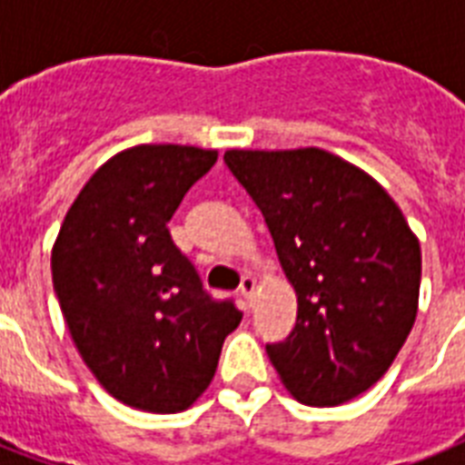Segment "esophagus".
<instances>
[{"label":"esophagus","mask_w":465,"mask_h":465,"mask_svg":"<svg viewBox=\"0 0 465 465\" xmlns=\"http://www.w3.org/2000/svg\"><path fill=\"white\" fill-rule=\"evenodd\" d=\"M254 289H257V279H254V276H242V283H240V293H242L247 301L252 298Z\"/></svg>","instance_id":"34e87169"}]
</instances>
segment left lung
Here are the masks:
<instances>
[{"instance_id":"8db88e82","label":"left lung","mask_w":465,"mask_h":465,"mask_svg":"<svg viewBox=\"0 0 465 465\" xmlns=\"http://www.w3.org/2000/svg\"><path fill=\"white\" fill-rule=\"evenodd\" d=\"M225 164L257 203L298 315L266 344L296 401L332 408L391 369L417 318L422 252L373 176L320 147L228 150Z\"/></svg>"}]
</instances>
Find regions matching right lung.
Listing matches in <instances>:
<instances>
[{
  "instance_id": "obj_1",
  "label": "right lung",
  "mask_w": 465,
  "mask_h": 465,
  "mask_svg": "<svg viewBox=\"0 0 465 465\" xmlns=\"http://www.w3.org/2000/svg\"><path fill=\"white\" fill-rule=\"evenodd\" d=\"M218 160L193 145H135L114 154L64 215L53 286L89 371L124 405L172 415L192 408L242 320L213 301L172 242L167 223Z\"/></svg>"
}]
</instances>
